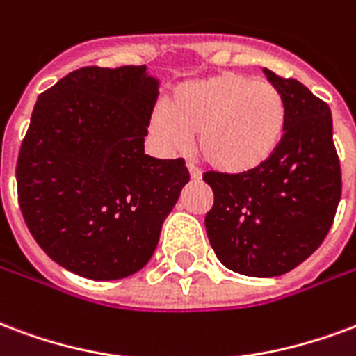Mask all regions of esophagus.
Instances as JSON below:
<instances>
[{"mask_svg": "<svg viewBox=\"0 0 356 356\" xmlns=\"http://www.w3.org/2000/svg\"><path fill=\"white\" fill-rule=\"evenodd\" d=\"M186 170H188V173H191L192 181H200V179H202V173H200L198 168L192 164V162H186Z\"/></svg>", "mask_w": 356, "mask_h": 356, "instance_id": "1", "label": "esophagus"}]
</instances>
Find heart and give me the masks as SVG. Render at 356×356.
<instances>
[{"label":"heart","mask_w":356,"mask_h":356,"mask_svg":"<svg viewBox=\"0 0 356 356\" xmlns=\"http://www.w3.org/2000/svg\"><path fill=\"white\" fill-rule=\"evenodd\" d=\"M286 120L289 107L275 84L226 71L179 84L165 107L154 111L151 128L168 151L185 149L196 134L205 165L225 175H251L277 154Z\"/></svg>","instance_id":"heart-1"}]
</instances>
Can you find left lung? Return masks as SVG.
<instances>
[{
    "label": "left lung",
    "mask_w": 356,
    "mask_h": 356,
    "mask_svg": "<svg viewBox=\"0 0 356 356\" xmlns=\"http://www.w3.org/2000/svg\"><path fill=\"white\" fill-rule=\"evenodd\" d=\"M264 73L289 107L277 154L251 175H204L215 196L205 215L209 243L228 270L249 277L283 275L312 257L341 196L330 107L298 81Z\"/></svg>",
    "instance_id": "obj_1"
}]
</instances>
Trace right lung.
<instances>
[{"instance_id":"obj_1","label":"right lung","mask_w":356,"mask_h":356,"mask_svg":"<svg viewBox=\"0 0 356 356\" xmlns=\"http://www.w3.org/2000/svg\"><path fill=\"white\" fill-rule=\"evenodd\" d=\"M160 81L147 65L81 67L38 97L17 162L39 247L94 281L139 272L188 183L185 160L145 154Z\"/></svg>"}]
</instances>
